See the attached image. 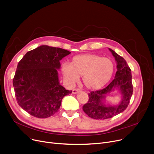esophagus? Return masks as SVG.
I'll list each match as a JSON object with an SVG mask.
<instances>
[{"label": "esophagus", "mask_w": 154, "mask_h": 154, "mask_svg": "<svg viewBox=\"0 0 154 154\" xmlns=\"http://www.w3.org/2000/svg\"><path fill=\"white\" fill-rule=\"evenodd\" d=\"M80 91L79 89H78V88H75V89H74L72 91V94H77V93H79Z\"/></svg>", "instance_id": "34e87169"}]
</instances>
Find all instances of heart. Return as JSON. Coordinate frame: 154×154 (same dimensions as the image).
<instances>
[{"instance_id":"b5f03b06","label":"heart","mask_w":154,"mask_h":154,"mask_svg":"<svg viewBox=\"0 0 154 154\" xmlns=\"http://www.w3.org/2000/svg\"><path fill=\"white\" fill-rule=\"evenodd\" d=\"M61 71L66 83L72 86L82 76L84 85L90 90H97L106 85L114 72V64L107 57L95 54L74 57L70 63L63 62Z\"/></svg>"}]
</instances>
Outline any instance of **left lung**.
Listing matches in <instances>:
<instances>
[{"mask_svg":"<svg viewBox=\"0 0 154 154\" xmlns=\"http://www.w3.org/2000/svg\"><path fill=\"white\" fill-rule=\"evenodd\" d=\"M109 50L117 63V71L115 78L106 88L88 94V101L83 106L85 114L97 120L109 119L124 112L128 106L133 92L131 70L127 62L111 48ZM116 90L120 94L121 101L117 104H111L106 100V97Z\"/></svg>","mask_w":154,"mask_h":154,"instance_id":"obj_1","label":"left lung"}]
</instances>
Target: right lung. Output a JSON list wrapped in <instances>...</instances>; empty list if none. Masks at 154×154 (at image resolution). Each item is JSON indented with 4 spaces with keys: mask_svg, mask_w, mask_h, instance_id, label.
<instances>
[{
    "mask_svg": "<svg viewBox=\"0 0 154 154\" xmlns=\"http://www.w3.org/2000/svg\"><path fill=\"white\" fill-rule=\"evenodd\" d=\"M71 52L40 45L26 53L19 62L13 79L17 103L37 118H47L59 109L63 98L72 93L60 84L61 60Z\"/></svg>",
    "mask_w": 154,
    "mask_h": 154,
    "instance_id": "1",
    "label": "right lung"
}]
</instances>
